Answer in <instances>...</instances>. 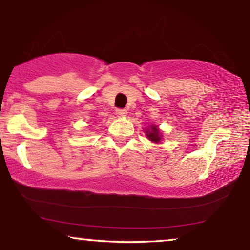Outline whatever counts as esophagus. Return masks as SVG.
<instances>
[{"label": "esophagus", "instance_id": "34e87169", "mask_svg": "<svg viewBox=\"0 0 250 250\" xmlns=\"http://www.w3.org/2000/svg\"><path fill=\"white\" fill-rule=\"evenodd\" d=\"M115 113H116V115L118 116H120V118H123V116H125L127 115V109H125V108H118L115 111Z\"/></svg>", "mask_w": 250, "mask_h": 250}]
</instances>
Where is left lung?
<instances>
[{"instance_id":"8db88e82","label":"left lung","mask_w":250,"mask_h":250,"mask_svg":"<svg viewBox=\"0 0 250 250\" xmlns=\"http://www.w3.org/2000/svg\"><path fill=\"white\" fill-rule=\"evenodd\" d=\"M145 132H146V136H147V138L151 142H154V143L161 142L162 135L160 134V130L158 129V127H156V125H151V129L148 128L147 130H145Z\"/></svg>"}]
</instances>
